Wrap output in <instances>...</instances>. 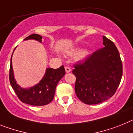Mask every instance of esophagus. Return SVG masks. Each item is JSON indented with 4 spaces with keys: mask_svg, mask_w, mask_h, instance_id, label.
Listing matches in <instances>:
<instances>
[{
    "mask_svg": "<svg viewBox=\"0 0 133 133\" xmlns=\"http://www.w3.org/2000/svg\"><path fill=\"white\" fill-rule=\"evenodd\" d=\"M65 72H66V73H69V72H70V71H71V69H70V67H68V66L65 67Z\"/></svg>",
    "mask_w": 133,
    "mask_h": 133,
    "instance_id": "34e87169",
    "label": "esophagus"
}]
</instances>
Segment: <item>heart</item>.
Returning a JSON list of instances; mask_svg holds the SVG:
<instances>
[{
    "label": "heart",
    "mask_w": 133,
    "mask_h": 133,
    "mask_svg": "<svg viewBox=\"0 0 133 133\" xmlns=\"http://www.w3.org/2000/svg\"><path fill=\"white\" fill-rule=\"evenodd\" d=\"M80 52H82L81 51H77V52H76V53H75V54H79V53H80ZM83 55H84V54H83Z\"/></svg>",
    "instance_id": "b5f03b06"
}]
</instances>
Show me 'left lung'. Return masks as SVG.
I'll use <instances>...</instances> for the list:
<instances>
[{
    "label": "left lung",
    "instance_id": "1",
    "mask_svg": "<svg viewBox=\"0 0 133 133\" xmlns=\"http://www.w3.org/2000/svg\"><path fill=\"white\" fill-rule=\"evenodd\" d=\"M104 47L74 65L75 92L86 104H97L111 98L119 86L122 63L115 43L103 36Z\"/></svg>",
    "mask_w": 133,
    "mask_h": 133
}]
</instances>
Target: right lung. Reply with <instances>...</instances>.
<instances>
[{"label": "right lung", "mask_w": 133, "mask_h": 133, "mask_svg": "<svg viewBox=\"0 0 133 133\" xmlns=\"http://www.w3.org/2000/svg\"><path fill=\"white\" fill-rule=\"evenodd\" d=\"M28 39H35L41 43L42 37L37 34H31L25 38V40ZM65 74V71L63 65H62L58 69L47 68L44 77L39 84L30 88H22L17 84L14 78L11 56L9 70L10 83L18 99L22 102L32 106H44L50 103L54 98L57 84Z\"/></svg>", "instance_id": "add662e5"}]
</instances>
